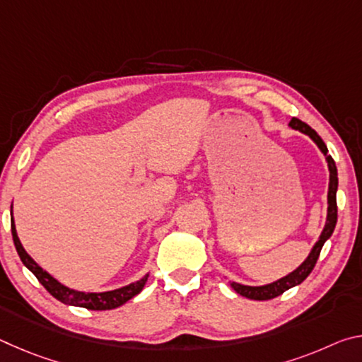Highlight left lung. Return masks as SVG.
Wrapping results in <instances>:
<instances>
[{"label":"left lung","mask_w":362,"mask_h":362,"mask_svg":"<svg viewBox=\"0 0 362 362\" xmlns=\"http://www.w3.org/2000/svg\"><path fill=\"white\" fill-rule=\"evenodd\" d=\"M289 126L292 129H296L298 132L308 136L313 142L317 145V148L321 150V153L326 156V163L329 168V189H327V217H326V223H324V228L321 231L317 241L313 244L310 254L306 259L300 263V265L291 272L286 276L279 278L278 281H273L269 284H263V286H246L241 283H235V281H228V284L231 286V289L240 293V296L250 298V300H272L274 297L281 296L286 291H289L291 287H296L298 284H302L306 279V276L313 272V268L316 265L317 257H320L321 249L324 246L332 233L335 230V223H337V188H339V177H337V166L332 156L329 155L326 144L322 142V139L317 136L315 129H311L308 124H305L303 121H300L297 118H292L289 122Z\"/></svg>","instance_id":"obj_1"}]
</instances>
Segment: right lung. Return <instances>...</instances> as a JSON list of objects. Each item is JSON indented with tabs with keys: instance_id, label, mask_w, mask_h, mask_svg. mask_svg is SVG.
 Instances as JSON below:
<instances>
[{
	"instance_id": "add662e5",
	"label": "right lung",
	"mask_w": 362,
	"mask_h": 362,
	"mask_svg": "<svg viewBox=\"0 0 362 362\" xmlns=\"http://www.w3.org/2000/svg\"><path fill=\"white\" fill-rule=\"evenodd\" d=\"M11 231H12V240H14L17 254H19L23 265H25L30 272L38 278L40 283L46 287V291L51 293L52 297H56L59 302H62L65 305L81 306V308L95 310V311L118 308V306L129 302L132 297H136L137 293L142 292L144 286L146 284V281H148L150 273H146L144 278H140L139 281H136V283L122 286L119 289H115V291L81 292V291L71 289V287H66L65 284L60 283V281H57L52 274H49L46 269H42L38 263H36L32 257L27 254V250L23 249L19 236H17L14 216H12V206H11Z\"/></svg>"
}]
</instances>
